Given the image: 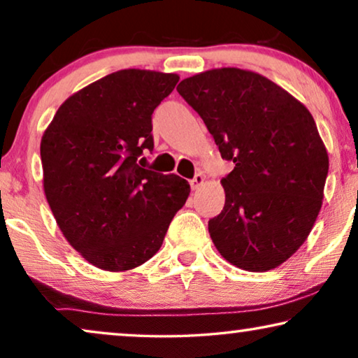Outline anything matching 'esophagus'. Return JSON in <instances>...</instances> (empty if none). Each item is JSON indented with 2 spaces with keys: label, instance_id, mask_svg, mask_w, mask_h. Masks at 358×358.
<instances>
[{
  "label": "esophagus",
  "instance_id": "obj_1",
  "mask_svg": "<svg viewBox=\"0 0 358 358\" xmlns=\"http://www.w3.org/2000/svg\"><path fill=\"white\" fill-rule=\"evenodd\" d=\"M203 180H205V176H203L202 173H197V174L194 176V179L190 180V187H192V189H199L200 185L203 184Z\"/></svg>",
  "mask_w": 358,
  "mask_h": 358
}]
</instances>
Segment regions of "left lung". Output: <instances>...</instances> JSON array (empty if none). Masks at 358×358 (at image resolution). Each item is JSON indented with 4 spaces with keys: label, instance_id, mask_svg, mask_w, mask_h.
<instances>
[{
    "label": "left lung",
    "instance_id": "1",
    "mask_svg": "<svg viewBox=\"0 0 358 358\" xmlns=\"http://www.w3.org/2000/svg\"><path fill=\"white\" fill-rule=\"evenodd\" d=\"M178 92L202 117L222 158V213L208 222L218 252L233 266L266 272L306 241L329 171L310 110L257 73L220 68L185 78Z\"/></svg>",
    "mask_w": 358,
    "mask_h": 358
}]
</instances>
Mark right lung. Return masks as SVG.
<instances>
[{
    "label": "right lung",
    "mask_w": 358,
    "mask_h": 358,
    "mask_svg": "<svg viewBox=\"0 0 358 358\" xmlns=\"http://www.w3.org/2000/svg\"><path fill=\"white\" fill-rule=\"evenodd\" d=\"M179 76L120 70L63 102L41 143L43 190L68 243L92 266L130 271L159 251L190 185L141 168L151 115Z\"/></svg>",
    "instance_id": "right-lung-1"
}]
</instances>
